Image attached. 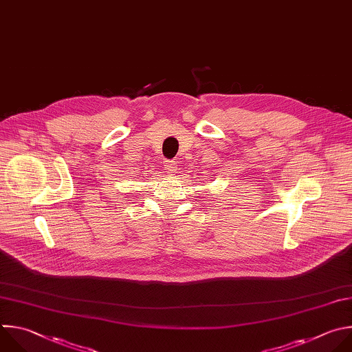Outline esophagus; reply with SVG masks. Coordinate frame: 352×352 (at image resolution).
<instances>
[{
  "mask_svg": "<svg viewBox=\"0 0 352 352\" xmlns=\"http://www.w3.org/2000/svg\"><path fill=\"white\" fill-rule=\"evenodd\" d=\"M165 170H166V173H176V170H177V165H176V162L175 161H166L165 162Z\"/></svg>",
  "mask_w": 352,
  "mask_h": 352,
  "instance_id": "1",
  "label": "esophagus"
}]
</instances>
